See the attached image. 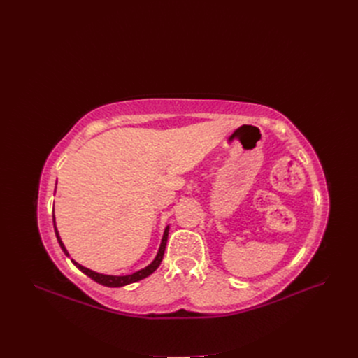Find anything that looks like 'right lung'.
Returning <instances> with one entry per match:
<instances>
[{
  "label": "right lung",
  "mask_w": 358,
  "mask_h": 358,
  "mask_svg": "<svg viewBox=\"0 0 358 358\" xmlns=\"http://www.w3.org/2000/svg\"><path fill=\"white\" fill-rule=\"evenodd\" d=\"M53 224H55V216H53ZM168 229H169V227L165 228V232H164V236H162V242H161L159 251H158L155 259L152 261V264H149L146 268H143V270H141V271H136V273H134V274H129V275H106V274H100V273H96V271H91V270L83 267L81 264H78V262H75L73 259H72V262L75 264V267L80 268V270H81L84 274H87L90 278H92L94 281H97V283H100V285H103V286H107V287H122V286H126V285H130V283H136V281H139V280H142V278H145V277L152 274V273L159 267L161 261H162V258H164L165 247H166ZM55 234H56V238H58V242H59V245H61L62 251L66 254V257H69L66 248L64 247V243H62V241H61V238H59L58 231H56V227H55Z\"/></svg>",
  "instance_id": "add662e5"
}]
</instances>
